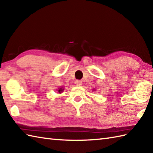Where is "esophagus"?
Wrapping results in <instances>:
<instances>
[{
    "label": "esophagus",
    "mask_w": 153,
    "mask_h": 153,
    "mask_svg": "<svg viewBox=\"0 0 153 153\" xmlns=\"http://www.w3.org/2000/svg\"><path fill=\"white\" fill-rule=\"evenodd\" d=\"M75 84L76 86H81L82 85V82L80 80H76L75 81Z\"/></svg>",
    "instance_id": "obj_1"
}]
</instances>
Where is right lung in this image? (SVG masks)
<instances>
[{
    "mask_svg": "<svg viewBox=\"0 0 153 153\" xmlns=\"http://www.w3.org/2000/svg\"><path fill=\"white\" fill-rule=\"evenodd\" d=\"M63 90H64V89H62V88H59V91H59V93H62V92L63 91Z\"/></svg>",
    "mask_w": 153,
    "mask_h": 153,
    "instance_id": "add662e5",
    "label": "right lung"
}]
</instances>
